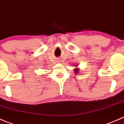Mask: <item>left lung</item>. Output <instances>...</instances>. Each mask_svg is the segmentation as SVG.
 Returning a JSON list of instances; mask_svg holds the SVG:
<instances>
[{
  "label": "left lung",
  "mask_w": 124,
  "mask_h": 124,
  "mask_svg": "<svg viewBox=\"0 0 124 124\" xmlns=\"http://www.w3.org/2000/svg\"><path fill=\"white\" fill-rule=\"evenodd\" d=\"M77 66H78V65L77 64V66H75V67H77ZM79 68H75V69H74V72H75V74H77V73H78V72H79Z\"/></svg>",
  "instance_id": "8db88e82"
}]
</instances>
